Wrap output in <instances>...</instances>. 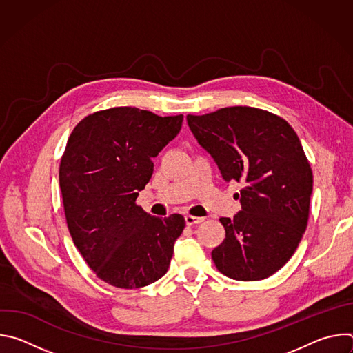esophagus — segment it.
<instances>
[{
  "label": "esophagus",
  "mask_w": 353,
  "mask_h": 353,
  "mask_svg": "<svg viewBox=\"0 0 353 353\" xmlns=\"http://www.w3.org/2000/svg\"><path fill=\"white\" fill-rule=\"evenodd\" d=\"M184 219H185V223H187L188 226H192V225L201 223V222L204 221V218H199V216H192V215H185V216H184Z\"/></svg>",
  "instance_id": "1"
}]
</instances>
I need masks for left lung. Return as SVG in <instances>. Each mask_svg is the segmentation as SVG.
<instances>
[{"label": "left lung", "mask_w": 353, "mask_h": 353, "mask_svg": "<svg viewBox=\"0 0 353 353\" xmlns=\"http://www.w3.org/2000/svg\"><path fill=\"white\" fill-rule=\"evenodd\" d=\"M187 123L225 181L244 184L241 211L219 219L226 237L211 253L216 268L236 281L271 276L309 221L313 172L297 134L282 117L248 106L188 114Z\"/></svg>", "instance_id": "left-lung-1"}]
</instances>
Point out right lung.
<instances>
[{
  "mask_svg": "<svg viewBox=\"0 0 353 353\" xmlns=\"http://www.w3.org/2000/svg\"><path fill=\"white\" fill-rule=\"evenodd\" d=\"M181 123L183 114L113 108L82 119L68 138L59 174L67 226L89 268L112 286L137 289L168 272L185 221L150 216L135 201Z\"/></svg>",
  "mask_w": 353,
  "mask_h": 353,
  "instance_id": "add662e5",
  "label": "right lung"
}]
</instances>
